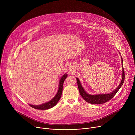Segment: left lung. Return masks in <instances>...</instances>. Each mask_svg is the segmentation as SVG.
Segmentation results:
<instances>
[{"label":"left lung","instance_id":"obj_1","mask_svg":"<svg viewBox=\"0 0 135 135\" xmlns=\"http://www.w3.org/2000/svg\"><path fill=\"white\" fill-rule=\"evenodd\" d=\"M122 59V64L123 66V60ZM123 67V66H122ZM122 79L121 80V82L120 84V85L118 86V87L115 89L114 91L112 92L109 93V94H97V95H91L88 93H87L83 89V87L81 85V84L80 82V80L78 78L77 79V82H78V85L79 90L80 93L82 97V98L88 103L93 104H102L105 103L112 99L114 96L116 94V93L118 92V91L119 90L120 88L122 86L124 83V77H125V74H124V70L123 69V67H122Z\"/></svg>","mask_w":135,"mask_h":135}]
</instances>
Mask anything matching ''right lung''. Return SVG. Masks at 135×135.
I'll return each mask as SVG.
<instances>
[{
	"instance_id": "add662e5",
	"label": "right lung",
	"mask_w": 135,
	"mask_h": 135,
	"mask_svg": "<svg viewBox=\"0 0 135 135\" xmlns=\"http://www.w3.org/2000/svg\"><path fill=\"white\" fill-rule=\"evenodd\" d=\"M67 77V74H64L61 77V78L59 82V87L58 91H57L56 94L52 100H51L50 102H49L46 103H45V104H42L40 105L36 106V105H32L29 104L30 106H31V107H32L33 108L37 109L44 110V109H47L51 108L54 107L55 105H56V104L57 103V102H59V100H60V99L61 97L62 92V89H63V84H64V82Z\"/></svg>"
}]
</instances>
